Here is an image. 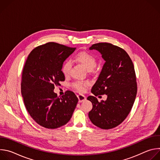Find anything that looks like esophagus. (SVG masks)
Segmentation results:
<instances>
[{
  "mask_svg": "<svg viewBox=\"0 0 160 160\" xmlns=\"http://www.w3.org/2000/svg\"><path fill=\"white\" fill-rule=\"evenodd\" d=\"M77 97L78 98V101H79L80 102H82L84 101L85 100H86V97L84 95H83V94H80L77 95Z\"/></svg>",
  "mask_w": 160,
  "mask_h": 160,
  "instance_id": "esophagus-1",
  "label": "esophagus"
}]
</instances>
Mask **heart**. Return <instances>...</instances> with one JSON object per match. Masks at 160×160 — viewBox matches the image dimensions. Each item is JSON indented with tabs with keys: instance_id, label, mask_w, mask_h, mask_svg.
Segmentation results:
<instances>
[{
	"instance_id": "heart-1",
	"label": "heart",
	"mask_w": 160,
	"mask_h": 160,
	"mask_svg": "<svg viewBox=\"0 0 160 160\" xmlns=\"http://www.w3.org/2000/svg\"><path fill=\"white\" fill-rule=\"evenodd\" d=\"M75 60L82 64L88 71L92 70L97 65V59L94 55L86 51H81L75 56ZM71 63L70 61H65L61 68L62 74L66 77L70 73ZM88 83L87 82L77 81L72 84V87L78 92H82L85 91Z\"/></svg>"
}]
</instances>
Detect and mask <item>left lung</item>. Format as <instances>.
<instances>
[{
    "mask_svg": "<svg viewBox=\"0 0 160 160\" xmlns=\"http://www.w3.org/2000/svg\"><path fill=\"white\" fill-rule=\"evenodd\" d=\"M89 49L98 50L106 61L91 92L108 98L101 102L95 96L87 98L92 104L88 117L96 126L111 129L125 120L134 103L138 90L134 66L127 52L112 43H98Z\"/></svg>",
    "mask_w": 160,
    "mask_h": 160,
    "instance_id": "1",
    "label": "left lung"
}]
</instances>
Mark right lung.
I'll list each match as a JSON object with an SVG mask.
<instances>
[{"instance_id": "1", "label": "right lung", "mask_w": 160, "mask_h": 160, "mask_svg": "<svg viewBox=\"0 0 160 160\" xmlns=\"http://www.w3.org/2000/svg\"><path fill=\"white\" fill-rule=\"evenodd\" d=\"M75 48L56 42L39 45L28 55L22 72L21 94L30 115L40 126L54 129L71 119L78 101L67 90L61 97L54 92L65 77L61 71L64 60Z\"/></svg>"}]
</instances>
